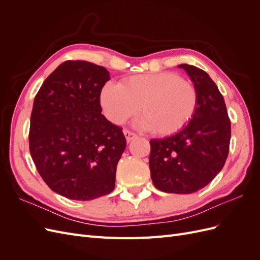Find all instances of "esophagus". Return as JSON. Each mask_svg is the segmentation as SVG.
I'll return each instance as SVG.
<instances>
[{
  "mask_svg": "<svg viewBox=\"0 0 260 260\" xmlns=\"http://www.w3.org/2000/svg\"><path fill=\"white\" fill-rule=\"evenodd\" d=\"M123 135H124L125 139H127V142H130L131 140H133V139H135V138L137 137V135H136L135 132H131V131L127 130V129L123 130Z\"/></svg>",
  "mask_w": 260,
  "mask_h": 260,
  "instance_id": "esophagus-1",
  "label": "esophagus"
}]
</instances>
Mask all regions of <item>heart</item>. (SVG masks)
Segmentation results:
<instances>
[{
  "label": "heart",
  "mask_w": 260,
  "mask_h": 260,
  "mask_svg": "<svg viewBox=\"0 0 260 260\" xmlns=\"http://www.w3.org/2000/svg\"><path fill=\"white\" fill-rule=\"evenodd\" d=\"M101 105L107 119L117 124L141 109L139 128L171 136L191 121L198 107V91L175 73L137 75L125 78L121 84H106Z\"/></svg>",
  "instance_id": "b5f03b06"
}]
</instances>
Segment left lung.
<instances>
[{"mask_svg":"<svg viewBox=\"0 0 260 260\" xmlns=\"http://www.w3.org/2000/svg\"><path fill=\"white\" fill-rule=\"evenodd\" d=\"M183 68L198 91V107L184 129L165 139H152L149 170L154 185L166 193L191 194L206 186L224 166L231 122L222 94L204 70Z\"/></svg>","mask_w":260,"mask_h":260,"instance_id":"left-lung-1","label":"left lung"}]
</instances>
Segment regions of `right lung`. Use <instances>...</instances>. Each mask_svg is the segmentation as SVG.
<instances>
[{"instance_id":"obj_1","label":"right lung","mask_w":260,"mask_h":260,"mask_svg":"<svg viewBox=\"0 0 260 260\" xmlns=\"http://www.w3.org/2000/svg\"><path fill=\"white\" fill-rule=\"evenodd\" d=\"M107 70L66 60L46 78L30 117L29 151L52 191L76 201L111 193L127 141L122 128L102 114Z\"/></svg>"}]
</instances>
